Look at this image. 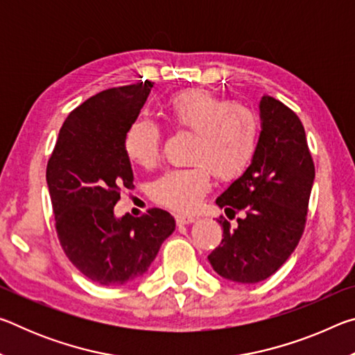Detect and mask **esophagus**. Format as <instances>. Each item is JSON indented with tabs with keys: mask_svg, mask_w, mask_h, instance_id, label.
Wrapping results in <instances>:
<instances>
[{
	"mask_svg": "<svg viewBox=\"0 0 355 355\" xmlns=\"http://www.w3.org/2000/svg\"><path fill=\"white\" fill-rule=\"evenodd\" d=\"M175 220H177V225H188V224H192V222L196 220V218L191 214H175Z\"/></svg>",
	"mask_w": 355,
	"mask_h": 355,
	"instance_id": "1",
	"label": "esophagus"
}]
</instances>
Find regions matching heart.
I'll list each match as a JSON object with an SVG mask.
<instances>
[{
	"label": "heart",
	"mask_w": 355,
	"mask_h": 355,
	"mask_svg": "<svg viewBox=\"0 0 355 355\" xmlns=\"http://www.w3.org/2000/svg\"><path fill=\"white\" fill-rule=\"evenodd\" d=\"M166 116L177 130L194 133L189 167L166 171L152 183L153 199L173 211H192L211 186V172L233 182L249 169L260 142V117L243 103H230L205 89H186L166 103ZM163 133L153 120H133L123 137L131 163L152 167Z\"/></svg>",
	"instance_id": "1"
}]
</instances>
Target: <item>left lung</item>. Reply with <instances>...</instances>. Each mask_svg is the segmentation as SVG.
Here are the masks:
<instances>
[{"mask_svg": "<svg viewBox=\"0 0 355 355\" xmlns=\"http://www.w3.org/2000/svg\"><path fill=\"white\" fill-rule=\"evenodd\" d=\"M261 133L254 161L216 203L224 238L208 260L220 277L257 284L271 277L302 238L315 164L304 125L296 112L269 95L260 100Z\"/></svg>", "mask_w": 355, "mask_h": 355, "instance_id": "left-lung-1", "label": "left lung"}]
</instances>
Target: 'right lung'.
I'll return each mask as SVG.
<instances>
[{"label":"right lung","instance_id":"add662e5","mask_svg":"<svg viewBox=\"0 0 355 355\" xmlns=\"http://www.w3.org/2000/svg\"><path fill=\"white\" fill-rule=\"evenodd\" d=\"M153 84L106 89L75 107L46 164L61 248L78 271L105 286L141 277L175 230L172 216L159 208L141 218L114 216L120 194L135 180L123 137Z\"/></svg>","mask_w":355,"mask_h":355}]
</instances>
